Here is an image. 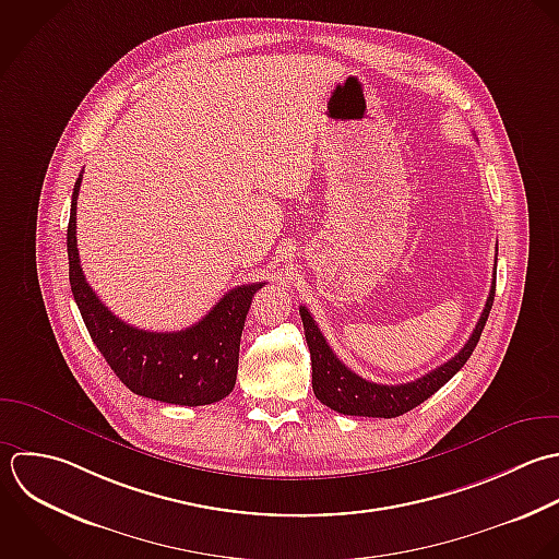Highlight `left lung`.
Segmentation results:
<instances>
[{"instance_id": "8db88e82", "label": "left lung", "mask_w": 559, "mask_h": 559, "mask_svg": "<svg viewBox=\"0 0 559 559\" xmlns=\"http://www.w3.org/2000/svg\"><path fill=\"white\" fill-rule=\"evenodd\" d=\"M497 265V261H495ZM495 292H497V270L492 276V287L488 302L484 307V313L464 344V348L449 359L447 364L438 366L436 370L427 372L425 377L412 381V383H401V385H381L361 379L355 374L348 366H344L333 348L326 344L324 335L320 333L316 320L311 318L307 307H300V318L305 326V337L309 344L311 353V370H313V394L316 399L331 407L337 414L344 416H366V418H396L420 403H425L429 396H433L442 385H447L471 359L473 350L479 344V337L484 333V326L488 322L492 302H495Z\"/></svg>"}]
</instances>
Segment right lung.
<instances>
[{
	"label": "right lung",
	"instance_id": "add662e5",
	"mask_svg": "<svg viewBox=\"0 0 559 559\" xmlns=\"http://www.w3.org/2000/svg\"><path fill=\"white\" fill-rule=\"evenodd\" d=\"M82 176L73 185L67 226L69 283L86 331L110 370L134 394L185 407L226 399L237 381L239 342L254 294L265 283L230 289L195 324L176 333H152L119 320L86 283L75 241V204Z\"/></svg>",
	"mask_w": 559,
	"mask_h": 559
}]
</instances>
